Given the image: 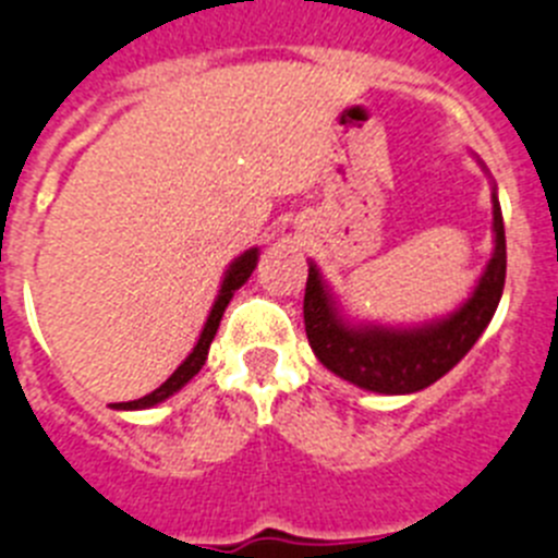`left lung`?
Instances as JSON below:
<instances>
[{
  "label": "left lung",
  "instance_id": "1",
  "mask_svg": "<svg viewBox=\"0 0 558 558\" xmlns=\"http://www.w3.org/2000/svg\"><path fill=\"white\" fill-rule=\"evenodd\" d=\"M495 256L475 295L447 322L413 332L349 329L332 307L318 270L310 268L304 288V329L315 357L329 372L377 393H413L445 377L489 327L506 284V229L495 198Z\"/></svg>",
  "mask_w": 558,
  "mask_h": 558
}]
</instances>
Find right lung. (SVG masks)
Instances as JSON below:
<instances>
[{"label":"right lung","mask_w":558,"mask_h":558,"mask_svg":"<svg viewBox=\"0 0 558 558\" xmlns=\"http://www.w3.org/2000/svg\"><path fill=\"white\" fill-rule=\"evenodd\" d=\"M254 265H256V251L254 248L245 251V254L240 256V259H236L234 265H231V270H229V276H226L223 288H220L218 302H215V307H211V313H209V322H206L204 332H201L198 347L192 349L190 357H186L184 363H181V366L175 368V372H172V377L167 379V383H161V386L156 388V391L145 393V397H142V399H133V402H120V405H113V408H122V411H136V408L156 405V402H161V399L172 397V393L179 391V388H184L186 383H190V379L201 372V366H204V363H206V354H209L211 338H215V332H218L220 318H223L226 307H229L231 295H234L236 288H243V284L248 282V276H251V270H254Z\"/></svg>","instance_id":"right-lung-1"}]
</instances>
